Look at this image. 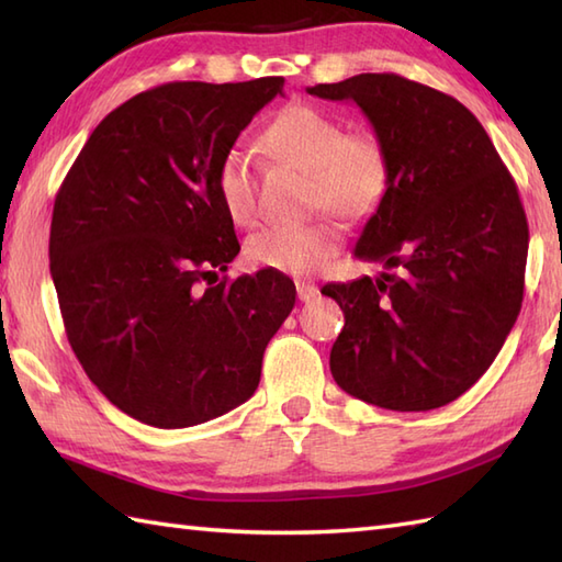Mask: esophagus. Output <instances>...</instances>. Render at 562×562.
Masks as SVG:
<instances>
[{
  "mask_svg": "<svg viewBox=\"0 0 562 562\" xmlns=\"http://www.w3.org/2000/svg\"><path fill=\"white\" fill-rule=\"evenodd\" d=\"M296 296H300V302H314L318 296V288L312 282H296Z\"/></svg>",
  "mask_w": 562,
  "mask_h": 562,
  "instance_id": "1",
  "label": "esophagus"
}]
</instances>
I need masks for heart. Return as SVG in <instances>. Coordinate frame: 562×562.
<instances>
[{
    "label": "heart",
    "instance_id": "heart-1",
    "mask_svg": "<svg viewBox=\"0 0 562 562\" xmlns=\"http://www.w3.org/2000/svg\"><path fill=\"white\" fill-rule=\"evenodd\" d=\"M272 157L288 161L312 178L306 202L324 207L342 222L369 217L384 200L391 178L389 151L372 130L345 133L340 117L308 103L282 109L266 130ZM214 186L224 210L236 224L258 217L256 159L244 147H232L220 159ZM338 234L328 222L300 226L270 224L248 238L246 258L260 270L308 274L336 254Z\"/></svg>",
    "mask_w": 562,
    "mask_h": 562
}]
</instances>
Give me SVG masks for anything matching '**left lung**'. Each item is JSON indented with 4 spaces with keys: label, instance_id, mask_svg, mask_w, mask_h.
Listing matches in <instances>:
<instances>
[{
    "label": "left lung",
    "instance_id": "8db88e82",
    "mask_svg": "<svg viewBox=\"0 0 562 562\" xmlns=\"http://www.w3.org/2000/svg\"><path fill=\"white\" fill-rule=\"evenodd\" d=\"M306 91L360 105L391 164L355 246L379 274L321 290L345 314L330 374L379 408H441L485 374L519 316L529 224L515 178L475 115L425 83L357 75Z\"/></svg>",
    "mask_w": 562,
    "mask_h": 562
}]
</instances>
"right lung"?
<instances>
[{"instance_id": "1", "label": "right lung", "mask_w": 562, "mask_h": 562, "mask_svg": "<svg viewBox=\"0 0 562 562\" xmlns=\"http://www.w3.org/2000/svg\"><path fill=\"white\" fill-rule=\"evenodd\" d=\"M282 77L171 81L117 105L59 186L50 274L83 372L135 420L178 429L254 396L294 306L274 270L236 280L234 220L214 173Z\"/></svg>"}]
</instances>
